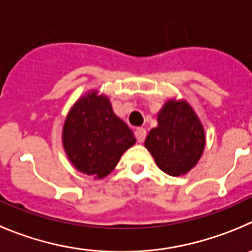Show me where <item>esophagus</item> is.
<instances>
[{
	"label": "esophagus",
	"instance_id": "34e87169",
	"mask_svg": "<svg viewBox=\"0 0 252 252\" xmlns=\"http://www.w3.org/2000/svg\"><path fill=\"white\" fill-rule=\"evenodd\" d=\"M134 135H135V138H137V142L138 143H143V140L146 139V135H147L146 129L138 128L137 130L134 131Z\"/></svg>",
	"mask_w": 252,
	"mask_h": 252
}]
</instances>
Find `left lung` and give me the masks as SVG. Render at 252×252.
Listing matches in <instances>:
<instances>
[{
    "instance_id": "left-lung-1",
    "label": "left lung",
    "mask_w": 252,
    "mask_h": 252,
    "mask_svg": "<svg viewBox=\"0 0 252 252\" xmlns=\"http://www.w3.org/2000/svg\"><path fill=\"white\" fill-rule=\"evenodd\" d=\"M157 126L147 135L148 149L158 168L173 177L196 167L206 147L205 128L185 99H169L157 114Z\"/></svg>"
}]
</instances>
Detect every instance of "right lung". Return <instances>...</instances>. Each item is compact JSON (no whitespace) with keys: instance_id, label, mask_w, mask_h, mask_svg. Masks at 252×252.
Here are the masks:
<instances>
[{"instance_id":"1","label":"right lung","mask_w":252,"mask_h":252,"mask_svg":"<svg viewBox=\"0 0 252 252\" xmlns=\"http://www.w3.org/2000/svg\"><path fill=\"white\" fill-rule=\"evenodd\" d=\"M63 147L75 169L103 180L135 144L129 126L113 112L110 99L98 90L83 94L65 118Z\"/></svg>"}]
</instances>
